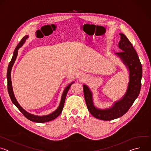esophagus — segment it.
Here are the masks:
<instances>
[{"instance_id":"34e87169","label":"esophagus","mask_w":151,"mask_h":151,"mask_svg":"<svg viewBox=\"0 0 151 151\" xmlns=\"http://www.w3.org/2000/svg\"><path fill=\"white\" fill-rule=\"evenodd\" d=\"M81 76L82 77V78H85H85H87V75H85V74H84V73H83V74H82Z\"/></svg>"}]
</instances>
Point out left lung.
<instances>
[{
	"label": "left lung",
	"mask_w": 151,
	"mask_h": 151,
	"mask_svg": "<svg viewBox=\"0 0 151 151\" xmlns=\"http://www.w3.org/2000/svg\"><path fill=\"white\" fill-rule=\"evenodd\" d=\"M121 40L118 47L121 52L115 53L129 71V82L124 95L114 103L109 108L104 109L96 107L93 103V95L87 85H83L84 97L88 109L95 118L111 121L123 116L130 108L139 95L141 89L142 68L137 54L131 42L123 33H119Z\"/></svg>",
	"instance_id": "left-lung-1"
}]
</instances>
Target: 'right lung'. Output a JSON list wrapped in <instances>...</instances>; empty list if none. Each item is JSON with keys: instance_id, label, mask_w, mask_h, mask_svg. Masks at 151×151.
I'll return each mask as SVG.
<instances>
[{"instance_id": "right-lung-1", "label": "right lung", "mask_w": 151, "mask_h": 151, "mask_svg": "<svg viewBox=\"0 0 151 151\" xmlns=\"http://www.w3.org/2000/svg\"><path fill=\"white\" fill-rule=\"evenodd\" d=\"M28 37H29V36L27 35V36H24L22 39H21V40L19 42L18 45L17 46V47L15 48V49L14 51L13 56H12V58L9 64V66L8 68V71H7L8 90L9 95L10 96L11 101L17 106V107L19 109V111L24 115V116L26 118H27L30 121H33L35 122L42 123V122H48V121H52V120L55 119L61 113L63 109L64 101H65V99H66V97L68 94V92L69 90L70 89V86L72 85V84H73L75 82H73L70 83V84H69L65 88V89L64 90V91H63L61 97V100H60V103L59 104L58 107H57V109L55 111H54L51 114H50L49 115H47L38 116V115H35L30 114L29 112H28L26 110H24L18 103V102L17 101V100L14 96V91H13V89H12V81H11V70H12V68L14 65V64L16 60V58H17V57L18 55V51L19 48L23 46V45L24 44L25 42L26 41V39Z\"/></svg>"}]
</instances>
